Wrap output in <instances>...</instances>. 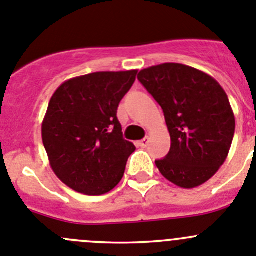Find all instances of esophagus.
<instances>
[{"label": "esophagus", "mask_w": 256, "mask_h": 256, "mask_svg": "<svg viewBox=\"0 0 256 256\" xmlns=\"http://www.w3.org/2000/svg\"><path fill=\"white\" fill-rule=\"evenodd\" d=\"M138 144H139V146H142V148H146L148 144H149V138H144V139L140 140Z\"/></svg>", "instance_id": "34e87169"}]
</instances>
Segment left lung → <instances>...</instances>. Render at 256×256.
I'll return each mask as SVG.
<instances>
[{"label": "left lung", "instance_id": "left-lung-1", "mask_svg": "<svg viewBox=\"0 0 256 256\" xmlns=\"http://www.w3.org/2000/svg\"><path fill=\"white\" fill-rule=\"evenodd\" d=\"M138 80L163 108L170 150L158 169L180 188L204 184L225 163L235 134L230 101L216 80L192 66L164 63Z\"/></svg>", "mask_w": 256, "mask_h": 256}]
</instances>
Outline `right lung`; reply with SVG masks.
Returning a JSON list of instances; mask_svg holds the SVG:
<instances>
[{
    "label": "right lung",
    "mask_w": 256,
    "mask_h": 256,
    "mask_svg": "<svg viewBox=\"0 0 256 256\" xmlns=\"http://www.w3.org/2000/svg\"><path fill=\"white\" fill-rule=\"evenodd\" d=\"M138 70L96 72L66 80L50 98L42 125L52 172L76 192L101 196L125 173L135 145L122 138L117 107Z\"/></svg>",
    "instance_id": "1"
}]
</instances>
